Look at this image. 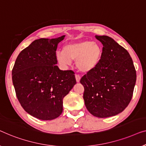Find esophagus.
I'll return each instance as SVG.
<instances>
[{"mask_svg": "<svg viewBox=\"0 0 146 146\" xmlns=\"http://www.w3.org/2000/svg\"><path fill=\"white\" fill-rule=\"evenodd\" d=\"M75 79H76V81H77V83H79V82L80 81V79H81V76H80L79 75H78V74H76Z\"/></svg>", "mask_w": 146, "mask_h": 146, "instance_id": "esophagus-1", "label": "esophagus"}]
</instances>
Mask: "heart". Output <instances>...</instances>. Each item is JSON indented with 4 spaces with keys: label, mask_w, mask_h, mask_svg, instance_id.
Instances as JSON below:
<instances>
[{
    "label": "heart",
    "mask_w": 146,
    "mask_h": 146,
    "mask_svg": "<svg viewBox=\"0 0 146 146\" xmlns=\"http://www.w3.org/2000/svg\"><path fill=\"white\" fill-rule=\"evenodd\" d=\"M102 50L97 44L89 40L69 43L63 48V52H57L56 59L63 67L71 64V60L76 61V66L84 73L93 70L102 59Z\"/></svg>",
    "instance_id": "1"
}]
</instances>
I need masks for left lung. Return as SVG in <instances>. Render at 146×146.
Here are the masks:
<instances>
[{
  "instance_id": "obj_1",
  "label": "left lung",
  "mask_w": 146,
  "mask_h": 146,
  "mask_svg": "<svg viewBox=\"0 0 146 146\" xmlns=\"http://www.w3.org/2000/svg\"><path fill=\"white\" fill-rule=\"evenodd\" d=\"M103 45L100 62L80 80L87 109L107 118L122 112L132 98L136 81L134 63L126 49L107 36H95Z\"/></svg>"
}]
</instances>
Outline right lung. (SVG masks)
<instances>
[{
	"instance_id": "obj_1",
	"label": "right lung",
	"mask_w": 146,
	"mask_h": 146,
	"mask_svg": "<svg viewBox=\"0 0 146 146\" xmlns=\"http://www.w3.org/2000/svg\"><path fill=\"white\" fill-rule=\"evenodd\" d=\"M65 36L40 38L18 55L12 71L18 100L28 114L42 120H51L63 112V99L75 85L71 70L57 66L56 50Z\"/></svg>"
}]
</instances>
